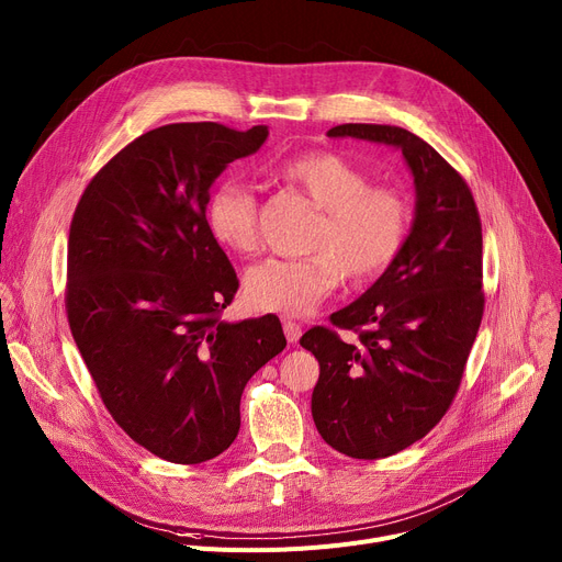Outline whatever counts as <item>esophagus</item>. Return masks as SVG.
<instances>
[{"mask_svg": "<svg viewBox=\"0 0 562 562\" xmlns=\"http://www.w3.org/2000/svg\"><path fill=\"white\" fill-rule=\"evenodd\" d=\"M283 334H285L290 345H296V342H300V338H302V326L296 324V322L283 319Z\"/></svg>", "mask_w": 562, "mask_h": 562, "instance_id": "esophagus-1", "label": "esophagus"}]
</instances>
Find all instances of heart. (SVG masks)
Here are the masks:
<instances>
[{
    "label": "heart",
    "mask_w": 562,
    "mask_h": 562,
    "mask_svg": "<svg viewBox=\"0 0 562 562\" xmlns=\"http://www.w3.org/2000/svg\"><path fill=\"white\" fill-rule=\"evenodd\" d=\"M279 175L322 209L308 240L311 256L268 258L245 277L254 308L300 317L311 313L345 279L360 283L381 274L400 256L411 231V204L336 151H306L285 160ZM258 204L249 186L222 181L206 196L211 236L238 254L258 245Z\"/></svg>",
    "instance_id": "b5f03b06"
}]
</instances>
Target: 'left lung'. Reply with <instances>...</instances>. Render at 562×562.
<instances>
[{
	"instance_id": "8db88e82",
	"label": "left lung",
	"mask_w": 562,
	"mask_h": 562,
	"mask_svg": "<svg viewBox=\"0 0 562 562\" xmlns=\"http://www.w3.org/2000/svg\"><path fill=\"white\" fill-rule=\"evenodd\" d=\"M326 136L400 149L415 183L404 249L331 315L358 340L324 326L300 340L319 362L311 400L319 436L349 458L374 460L422 440L456 397L483 317L481 220L463 177L411 131L340 124Z\"/></svg>"
}]
</instances>
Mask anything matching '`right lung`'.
<instances>
[{
    "instance_id": "obj_1",
    "label": "right lung",
    "mask_w": 562,
    "mask_h": 562,
    "mask_svg": "<svg viewBox=\"0 0 562 562\" xmlns=\"http://www.w3.org/2000/svg\"><path fill=\"white\" fill-rule=\"evenodd\" d=\"M266 140V124L158 126L97 172L72 217L75 342L113 419L170 463L231 447L247 381L285 347L277 315L220 317L238 277L206 224L215 179Z\"/></svg>"
}]
</instances>
